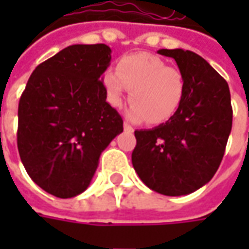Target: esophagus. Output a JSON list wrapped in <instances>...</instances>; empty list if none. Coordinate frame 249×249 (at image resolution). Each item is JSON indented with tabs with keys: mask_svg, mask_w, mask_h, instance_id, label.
I'll list each match as a JSON object with an SVG mask.
<instances>
[{
	"mask_svg": "<svg viewBox=\"0 0 249 249\" xmlns=\"http://www.w3.org/2000/svg\"><path fill=\"white\" fill-rule=\"evenodd\" d=\"M123 127H124V130H126V131H133V127H131V126H130L129 123H127V122H124V124H123Z\"/></svg>",
	"mask_w": 249,
	"mask_h": 249,
	"instance_id": "34e87169",
	"label": "esophagus"
}]
</instances>
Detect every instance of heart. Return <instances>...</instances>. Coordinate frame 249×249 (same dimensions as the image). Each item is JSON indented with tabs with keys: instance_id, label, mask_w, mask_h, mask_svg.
I'll use <instances>...</instances> for the list:
<instances>
[{
	"instance_id": "1",
	"label": "heart",
	"mask_w": 249,
	"mask_h": 249,
	"mask_svg": "<svg viewBox=\"0 0 249 249\" xmlns=\"http://www.w3.org/2000/svg\"><path fill=\"white\" fill-rule=\"evenodd\" d=\"M104 86L115 107H119L130 90L131 104L126 112L129 119L147 120L151 124L170 119L178 109L186 90L181 72L148 53L123 56L116 65V72L104 76Z\"/></svg>"
}]
</instances>
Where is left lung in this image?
<instances>
[{
    "label": "left lung",
    "instance_id": "1",
    "mask_svg": "<svg viewBox=\"0 0 249 249\" xmlns=\"http://www.w3.org/2000/svg\"><path fill=\"white\" fill-rule=\"evenodd\" d=\"M176 61L184 97L176 113L154 129L136 130L133 167L159 194L187 196L213 177L231 131L229 84L204 58L184 50H159Z\"/></svg>",
    "mask_w": 249,
    "mask_h": 249
}]
</instances>
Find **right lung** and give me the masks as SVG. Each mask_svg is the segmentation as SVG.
I'll use <instances>...</instances> for the list:
<instances>
[{
	"mask_svg": "<svg viewBox=\"0 0 249 249\" xmlns=\"http://www.w3.org/2000/svg\"><path fill=\"white\" fill-rule=\"evenodd\" d=\"M105 44H74L40 63L18 108V149L27 175L44 191L72 198L90 186L101 152L123 131L107 102Z\"/></svg>",
	"mask_w": 249,
	"mask_h": 249,
	"instance_id": "1",
	"label": "right lung"
}]
</instances>
